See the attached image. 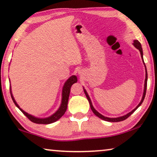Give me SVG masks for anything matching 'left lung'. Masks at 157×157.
Listing matches in <instances>:
<instances>
[{
	"label": "left lung",
	"instance_id": "8db88e82",
	"mask_svg": "<svg viewBox=\"0 0 157 157\" xmlns=\"http://www.w3.org/2000/svg\"><path fill=\"white\" fill-rule=\"evenodd\" d=\"M134 46L137 49H139V51H140V55H141V57H142V59H143V49H142V47H141V44H140V42L138 41V40H134ZM143 63H144V61H143ZM144 64H145V63H144ZM145 68H146V66H145ZM146 70V75H145V87H144V92H143V98H142V100H141V101H140V102L139 103V105H138V106L137 107L134 109V110H132L131 112H129V113H127V115H125V116H122V117H118V118H107V117H105V116H102V114H100V113H98V111L95 109H94V107H93V105H92V103H91V99H90V98H89V95H88V94H87L86 93V90L85 89H84V93H85V95H86V98H87V99H88V100H89V104H90V107H91V110H92V111L94 113V114L95 116H97L98 117H99L100 118H101V119H102V120H104V121H108V122H120V121H124L125 120V119H127V118H128V117H129L130 116L132 115V114L135 111H136L138 108H139L140 106V105L142 104L143 103V100H144V98H145V94H146V89H147V69H145Z\"/></svg>",
	"mask_w": 157,
	"mask_h": 157
}]
</instances>
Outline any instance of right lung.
<instances>
[{
	"label": "right lung",
	"mask_w": 157,
	"mask_h": 157,
	"mask_svg": "<svg viewBox=\"0 0 157 157\" xmlns=\"http://www.w3.org/2000/svg\"><path fill=\"white\" fill-rule=\"evenodd\" d=\"M77 81H78V79H77V77L75 75L71 76L70 78H69L67 81L65 82L64 86L63 87V91H62V104L59 109H58L56 112H55L53 115L51 116L48 117V118H36V117H34L33 116L30 115L28 113L25 112L24 111H23L19 107V106L17 105V103L14 100V98L13 97L11 91V88H10V93H11V96L12 98L13 102H14L15 105L19 109L22 111L23 113L27 117V118L30 120V121L33 122V123H36V124H50L54 122L57 121L59 120V119L62 117L63 114L65 113L66 109H67V105H68V98L69 95H70V91H71V87L74 83H76Z\"/></svg>",
	"instance_id": "obj_1"
}]
</instances>
